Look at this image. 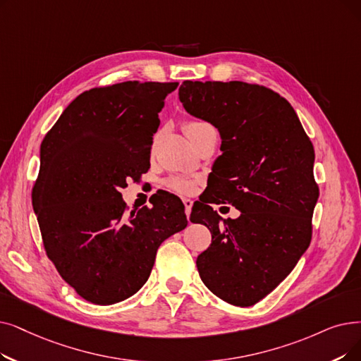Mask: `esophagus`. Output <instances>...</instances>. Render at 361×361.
<instances>
[{"label":"esophagus","mask_w":361,"mask_h":361,"mask_svg":"<svg viewBox=\"0 0 361 361\" xmlns=\"http://www.w3.org/2000/svg\"><path fill=\"white\" fill-rule=\"evenodd\" d=\"M183 203H184V208H185V215H187V218H189L190 212H192V207H193V200L189 199V197H184Z\"/></svg>","instance_id":"obj_1"}]
</instances>
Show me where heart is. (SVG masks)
I'll list each match as a JSON object with an SVG mask.
<instances>
[{"label": "heart", "mask_w": 361, "mask_h": 361, "mask_svg": "<svg viewBox=\"0 0 361 361\" xmlns=\"http://www.w3.org/2000/svg\"><path fill=\"white\" fill-rule=\"evenodd\" d=\"M208 130H212V125H209L207 121H202V119H193L185 123V133L190 140H193L195 137L200 135L202 133H205ZM168 185L171 190H174L177 193H190L195 189L196 181L190 178H184V177H174L168 181Z\"/></svg>", "instance_id": "b5f03b06"}]
</instances>
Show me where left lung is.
I'll return each mask as SVG.
<instances>
[{
  "label": "left lung",
  "instance_id": "left-lung-1",
  "mask_svg": "<svg viewBox=\"0 0 361 361\" xmlns=\"http://www.w3.org/2000/svg\"><path fill=\"white\" fill-rule=\"evenodd\" d=\"M178 97L221 135L214 196L190 215L212 234L196 259L199 276L223 301L250 307L286 279L310 246L319 199L314 149L289 102L265 87L184 81ZM221 201L241 215L223 220L206 205Z\"/></svg>",
  "mask_w": 361,
  "mask_h": 361
}]
</instances>
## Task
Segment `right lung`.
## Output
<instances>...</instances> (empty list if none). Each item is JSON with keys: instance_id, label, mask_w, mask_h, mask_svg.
Masks as SVG:
<instances>
[{"instance_id": "1", "label": "right lung", "mask_w": 361, "mask_h": 361, "mask_svg": "<svg viewBox=\"0 0 361 361\" xmlns=\"http://www.w3.org/2000/svg\"><path fill=\"white\" fill-rule=\"evenodd\" d=\"M178 82L127 81L80 94L41 145L32 189L47 257L88 302L111 305L140 290L161 243L185 228L174 195L127 212L121 189L150 166L165 97Z\"/></svg>"}]
</instances>
